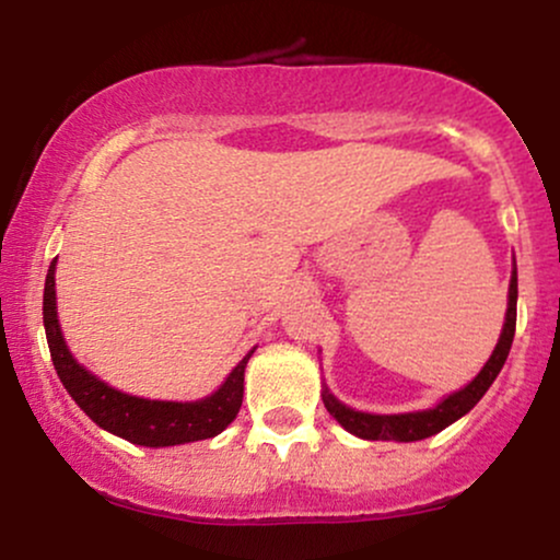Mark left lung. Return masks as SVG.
Instances as JSON below:
<instances>
[{"label":"left lung","mask_w":560,"mask_h":560,"mask_svg":"<svg viewBox=\"0 0 560 560\" xmlns=\"http://www.w3.org/2000/svg\"><path fill=\"white\" fill-rule=\"evenodd\" d=\"M516 298H518V279H516V262H513L511 284H508V311H505V324L500 331L498 345H494L490 361L485 363V369L474 376V382H468L464 389L453 392L445 400H440L434 408L429 410H416V413H363V410L347 408L345 402H339L331 395L329 387H324L320 397H324L326 410L337 419L350 434L361 436V440H395V442H416L427 440L442 429L450 427L453 421H458L460 416H466L468 410L477 405L485 392L492 387V382L498 378L500 369H503L508 352H511L513 334H516Z\"/></svg>","instance_id":"1"}]
</instances>
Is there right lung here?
<instances>
[{
	"label": "right lung",
	"instance_id": "obj_1",
	"mask_svg": "<svg viewBox=\"0 0 560 560\" xmlns=\"http://www.w3.org/2000/svg\"><path fill=\"white\" fill-rule=\"evenodd\" d=\"M44 331H47L49 352L57 376L68 395L79 402L83 413L96 427L133 445L144 447H171L184 442L210 440L221 434L242 408L244 395V369L253 358L255 347L236 363V369L226 376V382L210 397L195 402H171V400H144V397L126 395V392L110 387L102 378L70 355L66 339H62L60 320H57V298H55V262L49 266L47 281H44Z\"/></svg>",
	"mask_w": 560,
	"mask_h": 560
}]
</instances>
